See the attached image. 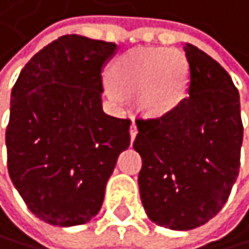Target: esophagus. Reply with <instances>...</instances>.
<instances>
[{"label": "esophagus", "mask_w": 249, "mask_h": 249, "mask_svg": "<svg viewBox=\"0 0 249 249\" xmlns=\"http://www.w3.org/2000/svg\"><path fill=\"white\" fill-rule=\"evenodd\" d=\"M136 135H138V127H136L135 121H133L131 122V127H130V138H131V141H135Z\"/></svg>", "instance_id": "1"}]
</instances>
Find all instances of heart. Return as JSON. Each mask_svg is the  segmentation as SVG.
<instances>
[{
    "mask_svg": "<svg viewBox=\"0 0 249 249\" xmlns=\"http://www.w3.org/2000/svg\"><path fill=\"white\" fill-rule=\"evenodd\" d=\"M110 79L121 93L135 94V107L141 114L160 118L185 99L190 66L185 54L176 49H133L111 66Z\"/></svg>",
    "mask_w": 249,
    "mask_h": 249,
    "instance_id": "obj_1",
    "label": "heart"
}]
</instances>
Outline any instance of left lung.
I'll list each match as a JSON object with an SVG mask.
<instances>
[{"instance_id": "obj_1", "label": "left lung", "mask_w": 249, "mask_h": 249, "mask_svg": "<svg viewBox=\"0 0 249 249\" xmlns=\"http://www.w3.org/2000/svg\"><path fill=\"white\" fill-rule=\"evenodd\" d=\"M188 96L156 119H138L141 200L159 227L187 231L214 217L239 175L243 125L239 91L205 52L185 44Z\"/></svg>"}]
</instances>
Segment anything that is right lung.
Wrapping results in <instances>:
<instances>
[{
  "mask_svg": "<svg viewBox=\"0 0 249 249\" xmlns=\"http://www.w3.org/2000/svg\"><path fill=\"white\" fill-rule=\"evenodd\" d=\"M114 42L64 35L26 64L10 96L9 175L29 210L54 227L99 213L130 119L102 110V67Z\"/></svg>",
  "mask_w": 249,
  "mask_h": 249,
  "instance_id": "right-lung-1",
  "label": "right lung"
}]
</instances>
